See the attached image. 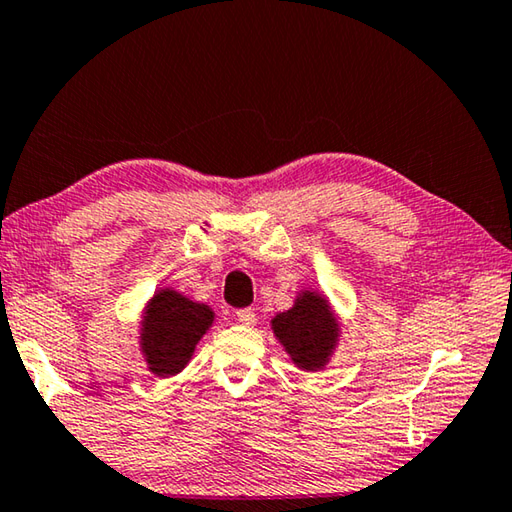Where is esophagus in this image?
<instances>
[{"label": "esophagus", "mask_w": 512, "mask_h": 512, "mask_svg": "<svg viewBox=\"0 0 512 512\" xmlns=\"http://www.w3.org/2000/svg\"><path fill=\"white\" fill-rule=\"evenodd\" d=\"M237 320H239L241 325H253L255 320H257V316H255L253 309H239L237 311Z\"/></svg>", "instance_id": "34e87169"}]
</instances>
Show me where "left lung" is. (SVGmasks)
<instances>
[{"label": "left lung", "instance_id": "1", "mask_svg": "<svg viewBox=\"0 0 512 512\" xmlns=\"http://www.w3.org/2000/svg\"><path fill=\"white\" fill-rule=\"evenodd\" d=\"M271 329L296 368L307 372L323 370L341 341V320L316 289H300L293 307L273 316Z\"/></svg>", "mask_w": 512, "mask_h": 512}]
</instances>
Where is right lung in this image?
<instances>
[{
    "label": "right lung",
    "mask_w": 512,
    "mask_h": 512,
    "mask_svg": "<svg viewBox=\"0 0 512 512\" xmlns=\"http://www.w3.org/2000/svg\"><path fill=\"white\" fill-rule=\"evenodd\" d=\"M214 320V311L205 302H196L171 287L155 291L142 309L137 336L146 370L162 379L183 372Z\"/></svg>",
    "instance_id": "add662e5"
}]
</instances>
